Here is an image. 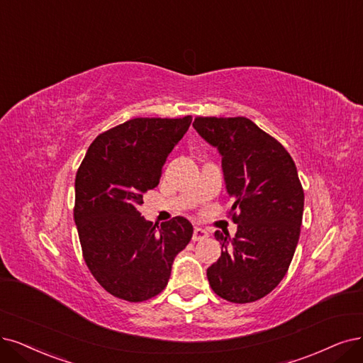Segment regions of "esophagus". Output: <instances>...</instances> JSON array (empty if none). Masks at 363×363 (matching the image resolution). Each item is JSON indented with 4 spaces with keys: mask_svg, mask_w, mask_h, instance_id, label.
<instances>
[{
    "mask_svg": "<svg viewBox=\"0 0 363 363\" xmlns=\"http://www.w3.org/2000/svg\"><path fill=\"white\" fill-rule=\"evenodd\" d=\"M208 238V232L200 229V227H194V232H193V240L196 242V240H203Z\"/></svg>",
    "mask_w": 363,
    "mask_h": 363,
    "instance_id": "34e87169",
    "label": "esophagus"
}]
</instances>
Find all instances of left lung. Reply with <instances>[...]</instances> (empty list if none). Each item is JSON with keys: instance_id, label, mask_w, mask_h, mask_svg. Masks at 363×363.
Instances as JSON below:
<instances>
[{"instance_id": "left-lung-1", "label": "left lung", "mask_w": 363, "mask_h": 363, "mask_svg": "<svg viewBox=\"0 0 363 363\" xmlns=\"http://www.w3.org/2000/svg\"><path fill=\"white\" fill-rule=\"evenodd\" d=\"M193 127L217 146L238 224L233 239L216 232L221 257L208 267L211 289L233 303L269 294L289 271L303 216L294 161L271 134L244 116H197Z\"/></svg>"}]
</instances>
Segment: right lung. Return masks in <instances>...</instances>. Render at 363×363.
<instances>
[{
	"label": "right lung",
	"mask_w": 363,
	"mask_h": 363,
	"mask_svg": "<svg viewBox=\"0 0 363 363\" xmlns=\"http://www.w3.org/2000/svg\"><path fill=\"white\" fill-rule=\"evenodd\" d=\"M191 119H130L97 136L77 169L73 213L84 260L115 298L143 302L163 291L173 259L193 236L184 217L157 230L140 213L145 193L158 185Z\"/></svg>",
	"instance_id": "right-lung-1"
}]
</instances>
